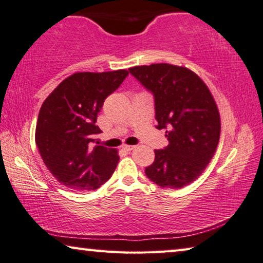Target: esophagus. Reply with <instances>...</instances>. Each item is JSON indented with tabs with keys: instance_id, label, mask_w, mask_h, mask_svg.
Listing matches in <instances>:
<instances>
[{
	"instance_id": "1",
	"label": "esophagus",
	"mask_w": 263,
	"mask_h": 263,
	"mask_svg": "<svg viewBox=\"0 0 263 263\" xmlns=\"http://www.w3.org/2000/svg\"><path fill=\"white\" fill-rule=\"evenodd\" d=\"M123 148L125 149V151H127V152H130V151L136 148V146H133V145H124Z\"/></svg>"
}]
</instances>
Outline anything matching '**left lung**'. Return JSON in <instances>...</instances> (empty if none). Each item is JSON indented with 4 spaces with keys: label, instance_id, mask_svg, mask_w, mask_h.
Instances as JSON below:
<instances>
[{
    "label": "left lung",
    "instance_id": "obj_1",
    "mask_svg": "<svg viewBox=\"0 0 263 263\" xmlns=\"http://www.w3.org/2000/svg\"><path fill=\"white\" fill-rule=\"evenodd\" d=\"M130 73L153 92L157 128H166L169 145L155 149L145 173L162 188L179 189L198 179L216 153L220 115L210 89L183 66L152 64Z\"/></svg>",
    "mask_w": 263,
    "mask_h": 263
}]
</instances>
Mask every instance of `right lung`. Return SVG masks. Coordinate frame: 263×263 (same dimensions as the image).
<instances>
[{
	"mask_svg": "<svg viewBox=\"0 0 263 263\" xmlns=\"http://www.w3.org/2000/svg\"><path fill=\"white\" fill-rule=\"evenodd\" d=\"M128 70L78 72L59 83L39 110L35 144L44 163L73 191L99 189L114 174L118 151L94 144L97 114Z\"/></svg>",
	"mask_w": 263,
	"mask_h": 263,
	"instance_id": "add662e5",
	"label": "right lung"
}]
</instances>
